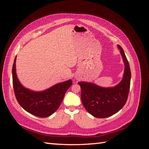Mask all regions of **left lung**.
<instances>
[{
  "mask_svg": "<svg viewBox=\"0 0 149 149\" xmlns=\"http://www.w3.org/2000/svg\"><path fill=\"white\" fill-rule=\"evenodd\" d=\"M124 63L123 78L114 87L104 88L91 82L80 81L81 98L83 106L89 114L97 118L110 117L119 111L127 100L131 73L123 49L118 45Z\"/></svg>",
  "mask_w": 149,
  "mask_h": 149,
  "instance_id": "8db88e82",
  "label": "left lung"
}]
</instances>
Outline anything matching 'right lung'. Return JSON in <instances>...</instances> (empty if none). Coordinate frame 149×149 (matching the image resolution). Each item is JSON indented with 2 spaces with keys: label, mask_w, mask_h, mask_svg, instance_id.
Wrapping results in <instances>:
<instances>
[{
  "label": "right lung",
  "mask_w": 149,
  "mask_h": 149,
  "mask_svg": "<svg viewBox=\"0 0 149 149\" xmlns=\"http://www.w3.org/2000/svg\"><path fill=\"white\" fill-rule=\"evenodd\" d=\"M16 58L12 67V81L18 102L24 109L35 116L47 118L51 116L59 108L66 91L73 83L72 80L56 84L42 91L26 88L17 78Z\"/></svg>",
  "instance_id": "1"
}]
</instances>
